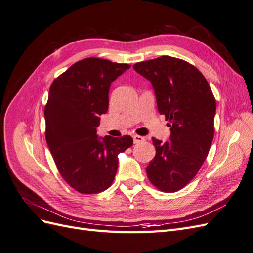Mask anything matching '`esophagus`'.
<instances>
[{"mask_svg":"<svg viewBox=\"0 0 253 253\" xmlns=\"http://www.w3.org/2000/svg\"><path fill=\"white\" fill-rule=\"evenodd\" d=\"M133 139H134V143H139V142L144 140V137L139 136V135H134L133 136Z\"/></svg>","mask_w":253,"mask_h":253,"instance_id":"obj_1","label":"esophagus"}]
</instances>
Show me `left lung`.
I'll use <instances>...</instances> for the list:
<instances>
[{
	"label": "left lung",
	"instance_id": "left-lung-1",
	"mask_svg": "<svg viewBox=\"0 0 253 253\" xmlns=\"http://www.w3.org/2000/svg\"><path fill=\"white\" fill-rule=\"evenodd\" d=\"M133 67L152 83L158 112L171 129L170 141L152 138L156 155L147 167L148 177L160 191L176 192L195 177L208 156L215 98L204 75L183 60L162 56Z\"/></svg>",
	"mask_w": 253,
	"mask_h": 253
}]
</instances>
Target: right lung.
<instances>
[{"label":"right lung","instance_id":"right-lung-1","mask_svg":"<svg viewBox=\"0 0 253 253\" xmlns=\"http://www.w3.org/2000/svg\"><path fill=\"white\" fill-rule=\"evenodd\" d=\"M131 67L86 58L53 80L44 116L46 142L63 179L83 194L108 189L118 169V154L133 144L131 136L99 137L100 115L109 109L111 83Z\"/></svg>","mask_w":253,"mask_h":253}]
</instances>
